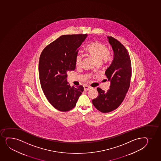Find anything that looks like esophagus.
Segmentation results:
<instances>
[{
    "label": "esophagus",
    "mask_w": 161,
    "mask_h": 161,
    "mask_svg": "<svg viewBox=\"0 0 161 161\" xmlns=\"http://www.w3.org/2000/svg\"><path fill=\"white\" fill-rule=\"evenodd\" d=\"M91 89V87H90V86H88L87 85L84 86V91H89V90H90Z\"/></svg>",
    "instance_id": "1"
}]
</instances>
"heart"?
Instances as JSON below:
<instances>
[{"label": "heart", "instance_id": "1", "mask_svg": "<svg viewBox=\"0 0 161 161\" xmlns=\"http://www.w3.org/2000/svg\"><path fill=\"white\" fill-rule=\"evenodd\" d=\"M86 54L89 56L97 64L102 63L103 59L106 61L108 58V50L105 44L99 41H94L89 43L85 49ZM82 57L77 55L75 58V65L80 67L81 64Z\"/></svg>", "mask_w": 161, "mask_h": 161}]
</instances>
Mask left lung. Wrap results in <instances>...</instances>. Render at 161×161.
I'll return each instance as SVG.
<instances>
[{"label": "left lung", "mask_w": 161, "mask_h": 161, "mask_svg": "<svg viewBox=\"0 0 161 161\" xmlns=\"http://www.w3.org/2000/svg\"><path fill=\"white\" fill-rule=\"evenodd\" d=\"M107 38L114 53L112 63L105 73L110 81L109 89L105 92L98 87L99 94L92 100L94 107L103 113L114 111L122 103L130 87L131 75V61L126 48L113 37Z\"/></svg>", "instance_id": "1"}]
</instances>
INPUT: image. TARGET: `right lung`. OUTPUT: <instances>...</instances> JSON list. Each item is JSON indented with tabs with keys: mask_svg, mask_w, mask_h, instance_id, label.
Masks as SVG:
<instances>
[{
	"mask_svg": "<svg viewBox=\"0 0 161 161\" xmlns=\"http://www.w3.org/2000/svg\"><path fill=\"white\" fill-rule=\"evenodd\" d=\"M86 34L62 35L44 48L39 63V78L44 95L53 107L67 112L76 106L83 86H71L67 72L76 69L75 58Z\"/></svg>",
	"mask_w": 161,
	"mask_h": 161,
	"instance_id": "add662e5",
	"label": "right lung"
}]
</instances>
